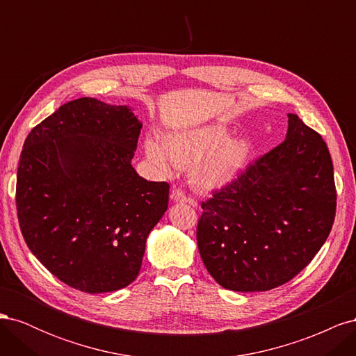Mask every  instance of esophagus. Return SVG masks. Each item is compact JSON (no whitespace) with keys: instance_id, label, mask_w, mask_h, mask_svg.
Listing matches in <instances>:
<instances>
[{"instance_id":"34e87169","label":"esophagus","mask_w":356,"mask_h":356,"mask_svg":"<svg viewBox=\"0 0 356 356\" xmlns=\"http://www.w3.org/2000/svg\"><path fill=\"white\" fill-rule=\"evenodd\" d=\"M170 197H172V200H174V202L188 203V204H191V207H196V200L193 199V197H190V196H187L186 193L182 191V190H179V188L172 190V195H170Z\"/></svg>"}]
</instances>
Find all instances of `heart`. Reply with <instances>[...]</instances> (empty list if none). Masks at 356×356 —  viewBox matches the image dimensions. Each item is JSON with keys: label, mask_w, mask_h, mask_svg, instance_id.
Listing matches in <instances>:
<instances>
[{"label": "heart", "mask_w": 356, "mask_h": 356, "mask_svg": "<svg viewBox=\"0 0 356 356\" xmlns=\"http://www.w3.org/2000/svg\"><path fill=\"white\" fill-rule=\"evenodd\" d=\"M145 154L165 174L188 168L191 182L203 191L229 186L245 169L251 154L246 139H232L222 124H204L145 139Z\"/></svg>", "instance_id": "obj_1"}]
</instances>
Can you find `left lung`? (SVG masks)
<instances>
[{
    "instance_id": "8db88e82",
    "label": "left lung",
    "mask_w": 356,
    "mask_h": 356,
    "mask_svg": "<svg viewBox=\"0 0 356 356\" xmlns=\"http://www.w3.org/2000/svg\"><path fill=\"white\" fill-rule=\"evenodd\" d=\"M336 200L325 141L288 114L285 141L202 202L196 236L203 264L232 291L281 286L327 241Z\"/></svg>"
}]
</instances>
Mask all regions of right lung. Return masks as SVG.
<instances>
[{
  "label": "right lung",
  "mask_w": 356,
  "mask_h": 356,
  "mask_svg": "<svg viewBox=\"0 0 356 356\" xmlns=\"http://www.w3.org/2000/svg\"><path fill=\"white\" fill-rule=\"evenodd\" d=\"M141 127L127 106L80 98L25 139L16 182L20 232L68 286L111 293L139 273L169 202L168 182L147 181L131 165Z\"/></svg>",
  "instance_id": "add662e5"
}]
</instances>
